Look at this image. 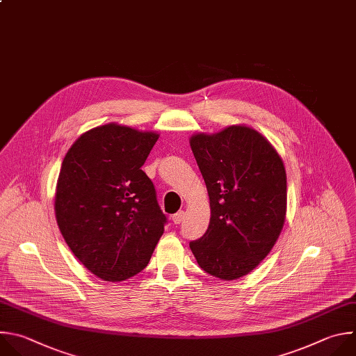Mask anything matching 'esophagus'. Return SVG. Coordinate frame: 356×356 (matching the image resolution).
<instances>
[{"label": "esophagus", "mask_w": 356, "mask_h": 356, "mask_svg": "<svg viewBox=\"0 0 356 356\" xmlns=\"http://www.w3.org/2000/svg\"><path fill=\"white\" fill-rule=\"evenodd\" d=\"M184 218H185V213H184L182 210H179L178 213H175V215L172 216V222H174V225H179V223L184 220Z\"/></svg>", "instance_id": "obj_1"}]
</instances>
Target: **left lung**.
Here are the masks:
<instances>
[{
	"label": "left lung",
	"instance_id": "left-lung-1",
	"mask_svg": "<svg viewBox=\"0 0 356 356\" xmlns=\"http://www.w3.org/2000/svg\"><path fill=\"white\" fill-rule=\"evenodd\" d=\"M189 143L211 211L206 233L189 247L204 272L238 279L269 254L285 223V165L269 141L247 126L199 133Z\"/></svg>",
	"mask_w": 356,
	"mask_h": 356
}]
</instances>
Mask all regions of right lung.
Listing matches in <instances>:
<instances>
[{"label": "right lung", "instance_id": "right-lung-1", "mask_svg": "<svg viewBox=\"0 0 356 356\" xmlns=\"http://www.w3.org/2000/svg\"><path fill=\"white\" fill-rule=\"evenodd\" d=\"M159 134L109 123L81 134L67 152L54 211L73 254L106 282L143 270L167 218L141 170Z\"/></svg>", "mask_w": 356, "mask_h": 356}]
</instances>
